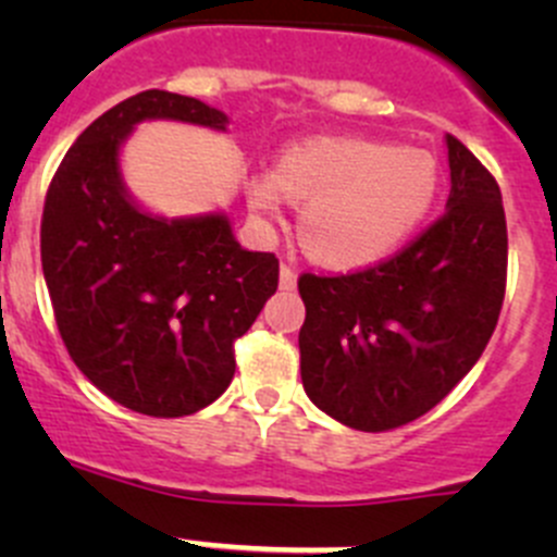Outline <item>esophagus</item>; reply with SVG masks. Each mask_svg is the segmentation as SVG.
Here are the masks:
<instances>
[{"label":"esophagus","mask_w":557,"mask_h":557,"mask_svg":"<svg viewBox=\"0 0 557 557\" xmlns=\"http://www.w3.org/2000/svg\"><path fill=\"white\" fill-rule=\"evenodd\" d=\"M280 288L283 290L296 288V269L290 267V263H283V267H280Z\"/></svg>","instance_id":"obj_1"}]
</instances>
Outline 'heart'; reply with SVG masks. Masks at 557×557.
Wrapping results in <instances>:
<instances>
[{
	"mask_svg": "<svg viewBox=\"0 0 557 557\" xmlns=\"http://www.w3.org/2000/svg\"><path fill=\"white\" fill-rule=\"evenodd\" d=\"M440 188L429 150L380 139L323 137L285 150L272 174L250 183V207L280 218L285 199L301 205V237L320 263L361 269L391 256L425 218Z\"/></svg>",
	"mask_w": 557,
	"mask_h": 557,
	"instance_id": "1",
	"label": "heart"
}]
</instances>
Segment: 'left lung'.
I'll return each instance as SVG.
<instances>
[{"instance_id":"obj_1","label":"left lung","mask_w":557,"mask_h":557,"mask_svg":"<svg viewBox=\"0 0 557 557\" xmlns=\"http://www.w3.org/2000/svg\"><path fill=\"white\" fill-rule=\"evenodd\" d=\"M447 161V210L420 237L374 267L299 277L301 383L350 429L377 434L434 409L496 331L507 290L502 190L453 134Z\"/></svg>"}]
</instances>
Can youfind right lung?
Instances as JSON below:
<instances>
[{"label":"right lung","mask_w":557,"mask_h":557,"mask_svg":"<svg viewBox=\"0 0 557 557\" xmlns=\"http://www.w3.org/2000/svg\"><path fill=\"white\" fill-rule=\"evenodd\" d=\"M226 128L215 107L150 91L99 115L50 180L39 250L66 352L104 396L183 418L234 377V342L277 290L274 252H250L226 215H148L128 199L117 150L139 121Z\"/></svg>","instance_id":"1"}]
</instances>
